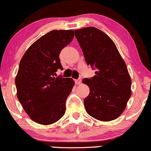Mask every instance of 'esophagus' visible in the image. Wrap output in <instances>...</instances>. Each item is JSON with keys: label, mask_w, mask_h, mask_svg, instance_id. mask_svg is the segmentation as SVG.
<instances>
[{"label": "esophagus", "mask_w": 151, "mask_h": 151, "mask_svg": "<svg viewBox=\"0 0 151 151\" xmlns=\"http://www.w3.org/2000/svg\"><path fill=\"white\" fill-rule=\"evenodd\" d=\"M82 82V79H76L75 80V84H77V85H79Z\"/></svg>", "instance_id": "1"}]
</instances>
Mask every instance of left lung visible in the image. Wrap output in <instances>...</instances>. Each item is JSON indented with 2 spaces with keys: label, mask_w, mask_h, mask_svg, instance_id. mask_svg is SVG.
I'll use <instances>...</instances> for the list:
<instances>
[{
  "label": "left lung",
  "mask_w": 151,
  "mask_h": 151,
  "mask_svg": "<svg viewBox=\"0 0 151 151\" xmlns=\"http://www.w3.org/2000/svg\"><path fill=\"white\" fill-rule=\"evenodd\" d=\"M87 65L97 69L91 79L82 82L89 88L84 99L89 115L103 122L117 119L131 96V78L117 46L107 34L95 27L74 31Z\"/></svg>",
  "instance_id": "8db88e82"
}]
</instances>
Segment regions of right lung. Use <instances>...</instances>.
I'll use <instances>...</instances> for the list:
<instances>
[{"instance_id": "add662e5", "label": "right lung", "mask_w": 151, "mask_h": 151, "mask_svg": "<svg viewBox=\"0 0 151 151\" xmlns=\"http://www.w3.org/2000/svg\"><path fill=\"white\" fill-rule=\"evenodd\" d=\"M73 30H53L30 46L19 64L15 83L25 112L36 123L47 125L64 116L74 82L55 77L62 69L59 55L72 41Z\"/></svg>"}]
</instances>
